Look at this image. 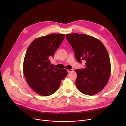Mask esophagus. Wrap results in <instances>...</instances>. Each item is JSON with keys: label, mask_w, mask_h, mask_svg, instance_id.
<instances>
[{"label": "esophagus", "mask_w": 126, "mask_h": 126, "mask_svg": "<svg viewBox=\"0 0 126 126\" xmlns=\"http://www.w3.org/2000/svg\"><path fill=\"white\" fill-rule=\"evenodd\" d=\"M74 71V70L73 69H70V70H67V71H68V73H69V72H73Z\"/></svg>", "instance_id": "1"}]
</instances>
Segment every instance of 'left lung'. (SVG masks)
<instances>
[{
	"instance_id": "8db88e82",
	"label": "left lung",
	"mask_w": 126,
	"mask_h": 126,
	"mask_svg": "<svg viewBox=\"0 0 126 126\" xmlns=\"http://www.w3.org/2000/svg\"><path fill=\"white\" fill-rule=\"evenodd\" d=\"M66 38L77 61H86L85 68L75 70L77 88L85 95L97 94L106 85L111 75L110 60L106 47L99 40L85 34H67Z\"/></svg>"
}]
</instances>
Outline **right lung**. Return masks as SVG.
I'll use <instances>...</instances> for the list:
<instances>
[{
	"label": "right lung",
	"mask_w": 126,
	"mask_h": 126,
	"mask_svg": "<svg viewBox=\"0 0 126 126\" xmlns=\"http://www.w3.org/2000/svg\"><path fill=\"white\" fill-rule=\"evenodd\" d=\"M64 37V34L55 33L39 37L26 51L24 75L31 88L40 95L48 96L56 92L68 74L66 69L52 67L50 61Z\"/></svg>",
	"instance_id": "right-lung-1"
}]
</instances>
